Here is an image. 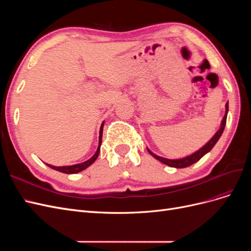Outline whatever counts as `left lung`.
I'll return each instance as SVG.
<instances>
[{"instance_id":"obj_1","label":"left lung","mask_w":251,"mask_h":251,"mask_svg":"<svg viewBox=\"0 0 251 251\" xmlns=\"http://www.w3.org/2000/svg\"><path fill=\"white\" fill-rule=\"evenodd\" d=\"M227 113H228V102H227L225 104V115L221 121V126H220V128L217 131V133L212 136V137L210 138V140L205 143L204 146L199 149L198 151H196L195 153L188 155L186 157H183V158H179V159H168V158H163V157H160L158 156L156 154H154L153 151H151V150H149L148 148V151L149 153L153 156L154 158H156L157 160H159L160 162L169 165V166H172V168H176V169H184V168H187V166L192 165L194 163H196L197 161H199L200 159L205 155L207 154L208 151L215 147V144L218 142V140L220 139V137H221V135L224 131L225 128V126H226V118H227Z\"/></svg>"}]
</instances>
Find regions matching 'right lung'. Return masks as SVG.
Masks as SVG:
<instances>
[{
    "label": "right lung",
    "mask_w": 251,
    "mask_h": 251,
    "mask_svg": "<svg viewBox=\"0 0 251 251\" xmlns=\"http://www.w3.org/2000/svg\"><path fill=\"white\" fill-rule=\"evenodd\" d=\"M103 125H104V121H102V124L100 126V139H98V148L95 151V154L91 157L90 159H88L87 161L85 162H81V163H77V164H73V165H65V166H55V165H51L46 163L49 168L58 171L60 173H65V174H76L79 173L83 170H86L87 168L91 164H93L95 162V160L97 159L98 155H100V146H101V139H102V130H103Z\"/></svg>",
    "instance_id": "obj_1"
}]
</instances>
